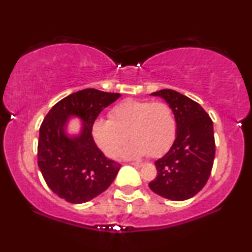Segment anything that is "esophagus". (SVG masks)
<instances>
[{
  "label": "esophagus",
  "mask_w": 252,
  "mask_h": 252,
  "mask_svg": "<svg viewBox=\"0 0 252 252\" xmlns=\"http://www.w3.org/2000/svg\"><path fill=\"white\" fill-rule=\"evenodd\" d=\"M130 165H133V166H135V167H141V166H143V164H142V163H130Z\"/></svg>",
  "instance_id": "esophagus-1"
}]
</instances>
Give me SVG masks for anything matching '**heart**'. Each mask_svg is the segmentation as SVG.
Returning <instances> with one entry per match:
<instances>
[{"instance_id": "obj_1", "label": "heart", "mask_w": 252, "mask_h": 252, "mask_svg": "<svg viewBox=\"0 0 252 252\" xmlns=\"http://www.w3.org/2000/svg\"><path fill=\"white\" fill-rule=\"evenodd\" d=\"M127 134L133 142L122 151L120 157L135 159L147 155H164L177 134V122L171 106L163 102L128 98L113 106L109 120L98 118L92 127L95 143L109 157L118 155Z\"/></svg>"}]
</instances>
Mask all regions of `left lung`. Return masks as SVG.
I'll return each instance as SVG.
<instances>
[{
  "instance_id": "obj_1",
  "label": "left lung",
  "mask_w": 252,
  "mask_h": 252,
  "mask_svg": "<svg viewBox=\"0 0 252 252\" xmlns=\"http://www.w3.org/2000/svg\"><path fill=\"white\" fill-rule=\"evenodd\" d=\"M171 106L177 122V137L171 149L155 161L157 177L149 187L171 201L191 198L209 180L216 154L213 123L205 110L172 89L151 93Z\"/></svg>"
}]
</instances>
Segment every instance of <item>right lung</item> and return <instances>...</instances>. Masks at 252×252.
Wrapping results in <instances>:
<instances>
[{
    "instance_id": "1",
    "label": "right lung",
    "mask_w": 252,
    "mask_h": 252,
    "mask_svg": "<svg viewBox=\"0 0 252 252\" xmlns=\"http://www.w3.org/2000/svg\"><path fill=\"white\" fill-rule=\"evenodd\" d=\"M118 93L82 89L56 103L41 124L37 165L44 181L65 201L81 204L109 188L122 165L109 159L96 146L93 124L106 106L120 97ZM83 122L81 133H66L68 119Z\"/></svg>"
}]
</instances>
